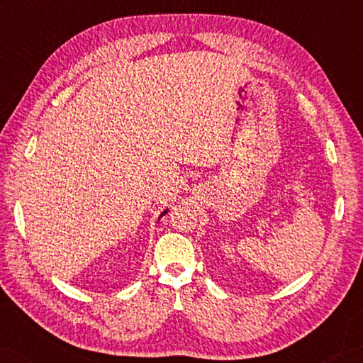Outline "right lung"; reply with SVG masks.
<instances>
[{"mask_svg":"<svg viewBox=\"0 0 363 363\" xmlns=\"http://www.w3.org/2000/svg\"><path fill=\"white\" fill-rule=\"evenodd\" d=\"M167 212H168V208H167V210H164V212H162V215H161V216H159V218H162V216H164V215H165Z\"/></svg>","mask_w":363,"mask_h":363,"instance_id":"obj_1","label":"right lung"}]
</instances>
